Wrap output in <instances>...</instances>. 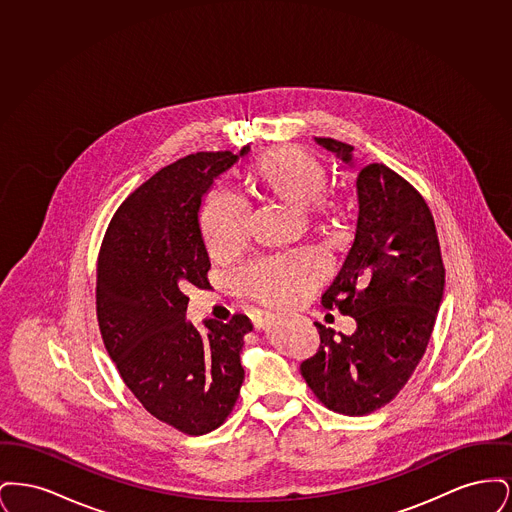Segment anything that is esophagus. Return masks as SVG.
Masks as SVG:
<instances>
[{
  "mask_svg": "<svg viewBox=\"0 0 512 512\" xmlns=\"http://www.w3.org/2000/svg\"><path fill=\"white\" fill-rule=\"evenodd\" d=\"M270 315H259V317L253 318V326L257 328V330H261V328H265L268 322H270Z\"/></svg>",
  "mask_w": 512,
  "mask_h": 512,
  "instance_id": "1",
  "label": "esophagus"
}]
</instances>
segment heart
Listing matches in <instances>:
<instances>
[{"label": "heart", "mask_w": 512, "mask_h": 512, "mask_svg": "<svg viewBox=\"0 0 512 512\" xmlns=\"http://www.w3.org/2000/svg\"><path fill=\"white\" fill-rule=\"evenodd\" d=\"M253 190L297 207L303 217L328 215L334 201L326 192L328 171L315 155L299 147H280L261 155L247 171ZM199 232L211 257L238 251L245 240V211L230 195L213 192L201 205ZM326 274L315 251H293L247 263L236 274L242 292L265 305H290L311 292Z\"/></svg>", "instance_id": "obj_1"}]
</instances>
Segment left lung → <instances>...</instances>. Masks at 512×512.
Returning <instances> with one entry per match:
<instances>
[{
  "instance_id": "obj_1",
  "label": "left lung",
  "mask_w": 512,
  "mask_h": 512,
  "mask_svg": "<svg viewBox=\"0 0 512 512\" xmlns=\"http://www.w3.org/2000/svg\"><path fill=\"white\" fill-rule=\"evenodd\" d=\"M318 144L351 163L353 146L332 138ZM355 242L322 307L355 318L353 336L334 340L317 324V353L301 376L318 401L347 416L388 405L405 388L426 353L445 286L438 230L422 194L384 163L357 174Z\"/></svg>"
}]
</instances>
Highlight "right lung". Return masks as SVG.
<instances>
[{
    "instance_id": "obj_1",
    "label": "right lung",
    "mask_w": 512,
    "mask_h": 512,
    "mask_svg": "<svg viewBox=\"0 0 512 512\" xmlns=\"http://www.w3.org/2000/svg\"><path fill=\"white\" fill-rule=\"evenodd\" d=\"M240 155L197 151L155 172L122 201L99 247L96 313L105 349L147 413L188 436L224 424L244 382L249 318L205 320L199 332L186 320L184 295L209 284L201 197Z\"/></svg>"
}]
</instances>
